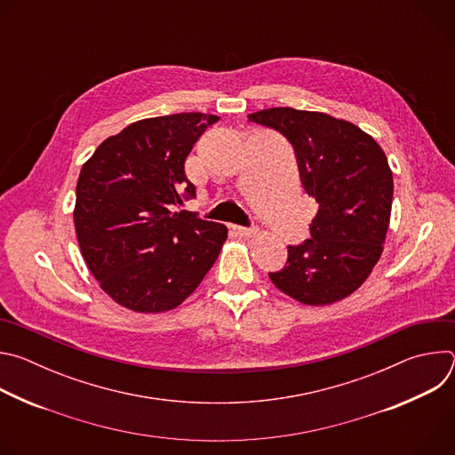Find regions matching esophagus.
Instances as JSON below:
<instances>
[{"instance_id":"34e87169","label":"esophagus","mask_w":455,"mask_h":455,"mask_svg":"<svg viewBox=\"0 0 455 455\" xmlns=\"http://www.w3.org/2000/svg\"><path fill=\"white\" fill-rule=\"evenodd\" d=\"M234 234L239 237H253L257 234V228H246V227H232Z\"/></svg>"}]
</instances>
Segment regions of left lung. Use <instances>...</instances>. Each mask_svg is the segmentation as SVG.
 Masks as SVG:
<instances>
[{
  "mask_svg": "<svg viewBox=\"0 0 455 455\" xmlns=\"http://www.w3.org/2000/svg\"><path fill=\"white\" fill-rule=\"evenodd\" d=\"M248 120L288 139L302 187L318 205L311 239L288 246L272 283L307 306L349 297L378 263L391 221L395 183L383 149L358 125L320 111L270 108Z\"/></svg>",
  "mask_w": 455,
  "mask_h": 455,
  "instance_id": "obj_1",
  "label": "left lung"
}]
</instances>
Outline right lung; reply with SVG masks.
<instances>
[{
  "label": "right lung",
  "instance_id": "obj_1",
  "mask_svg": "<svg viewBox=\"0 0 455 455\" xmlns=\"http://www.w3.org/2000/svg\"><path fill=\"white\" fill-rule=\"evenodd\" d=\"M220 116L176 113L129 124L83 165L74 209L88 270L120 306H180L216 263L227 227L176 209L196 196L185 158Z\"/></svg>",
  "mask_w": 455,
  "mask_h": 455
}]
</instances>
